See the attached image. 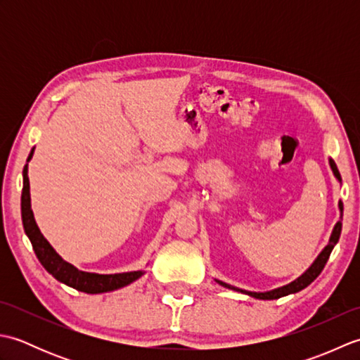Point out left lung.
I'll return each instance as SVG.
<instances>
[{"label":"left lung","mask_w":360,"mask_h":360,"mask_svg":"<svg viewBox=\"0 0 360 360\" xmlns=\"http://www.w3.org/2000/svg\"><path fill=\"white\" fill-rule=\"evenodd\" d=\"M330 165H331V170L334 173L335 178H338L340 182H342V178H340V173L338 170V165H335V162L333 159H330ZM339 210H340V219L338 221V224L334 226L333 229V233L330 236V243H328V246L320 252V255L316 258V262L311 264L309 269L304 272L303 275H300L297 280H294L292 283H289V285L286 286H281V288H277V289H272V290H267V292H252V290H244V289H240V288H235L232 285H227V283L221 281V280H217L221 286H224L227 289H233V290H238V292H243V294H248L250 297L254 298H259V300H275V298H280V297H285V295H289V294H295L298 292V290H302L307 288L308 285H311L312 281H314L320 272L323 271V267L328 262V258H330L331 252L334 249L335 244H338L339 238H340V232H342V218H343V204L342 201H339Z\"/></svg>","instance_id":"1"}]
</instances>
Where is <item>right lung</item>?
<instances>
[{"label": "right lung", "mask_w": 360, "mask_h": 360, "mask_svg": "<svg viewBox=\"0 0 360 360\" xmlns=\"http://www.w3.org/2000/svg\"><path fill=\"white\" fill-rule=\"evenodd\" d=\"M34 148L30 151L27 158V162L32 159ZM21 219L22 227L27 238L32 243V248L38 262L43 264V267L48 271L53 278L65 283V285L71 286L82 292L86 294H102L110 292V290L124 288L129 283L141 278L145 274L143 271H133V272H124V274H93V272H83L79 271L77 267L71 263L65 262L60 257L49 241L44 238L43 233L38 229L32 209H30V193H29V178H27V164L22 168V192H21Z\"/></svg>", "instance_id": "obj_1"}]
</instances>
